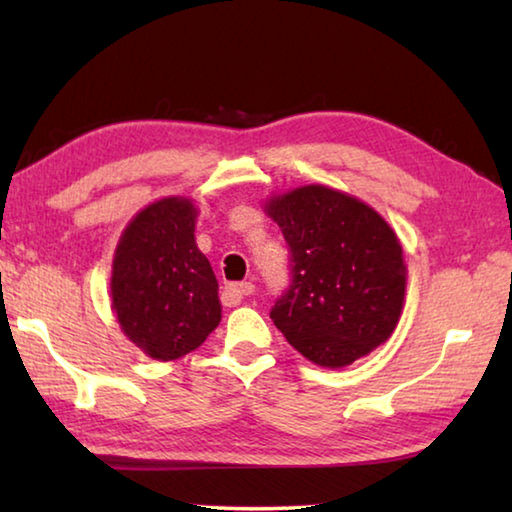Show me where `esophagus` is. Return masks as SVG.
I'll list each match as a JSON object with an SVG mask.
<instances>
[{"label": "esophagus", "instance_id": "1", "mask_svg": "<svg viewBox=\"0 0 512 512\" xmlns=\"http://www.w3.org/2000/svg\"><path fill=\"white\" fill-rule=\"evenodd\" d=\"M255 291V284L253 282H235L230 284V287H225V302L228 305H239V302H244L248 296H253Z\"/></svg>", "mask_w": 512, "mask_h": 512}]
</instances>
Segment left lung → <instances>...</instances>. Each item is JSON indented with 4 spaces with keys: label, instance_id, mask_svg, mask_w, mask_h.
<instances>
[{
    "label": "left lung",
    "instance_id": "obj_1",
    "mask_svg": "<svg viewBox=\"0 0 512 512\" xmlns=\"http://www.w3.org/2000/svg\"><path fill=\"white\" fill-rule=\"evenodd\" d=\"M262 207L291 248L293 284L271 309L284 339L332 370L391 339L406 300L404 250L391 223L327 185L291 187Z\"/></svg>",
    "mask_w": 512,
    "mask_h": 512
}]
</instances>
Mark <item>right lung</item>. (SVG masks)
Segmentation results:
<instances>
[{
	"label": "right lung",
	"instance_id": "add662e5",
	"mask_svg": "<svg viewBox=\"0 0 512 512\" xmlns=\"http://www.w3.org/2000/svg\"><path fill=\"white\" fill-rule=\"evenodd\" d=\"M198 212L187 196L153 201L128 221L112 255V311L155 361L194 352L221 323L219 282L196 246Z\"/></svg>",
	"mask_w": 512,
	"mask_h": 512
}]
</instances>
